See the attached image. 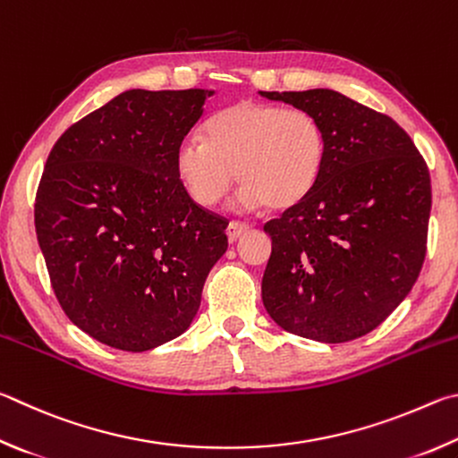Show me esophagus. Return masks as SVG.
I'll use <instances>...</instances> for the list:
<instances>
[{"mask_svg": "<svg viewBox=\"0 0 458 458\" xmlns=\"http://www.w3.org/2000/svg\"><path fill=\"white\" fill-rule=\"evenodd\" d=\"M247 231H250V225L239 223V221H231V223L227 225V237H229V242H231V243L237 242V239L242 237L243 233H247Z\"/></svg>", "mask_w": 458, "mask_h": 458, "instance_id": "1", "label": "esophagus"}]
</instances>
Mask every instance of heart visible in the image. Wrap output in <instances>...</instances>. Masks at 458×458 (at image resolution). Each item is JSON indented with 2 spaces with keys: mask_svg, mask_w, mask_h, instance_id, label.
Here are the masks:
<instances>
[{
  "mask_svg": "<svg viewBox=\"0 0 458 458\" xmlns=\"http://www.w3.org/2000/svg\"><path fill=\"white\" fill-rule=\"evenodd\" d=\"M326 155V131L316 114L242 100L208 120L205 140L184 139L176 147L174 168L200 207L219 203L235 176L239 207L285 211L316 189Z\"/></svg>",
  "mask_w": 458,
  "mask_h": 458,
  "instance_id": "b5f03b06",
  "label": "heart"
}]
</instances>
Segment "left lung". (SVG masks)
I'll return each mask as SVG.
<instances>
[{"label": "left lung", "mask_w": 458, "mask_h": 458, "mask_svg": "<svg viewBox=\"0 0 458 458\" xmlns=\"http://www.w3.org/2000/svg\"><path fill=\"white\" fill-rule=\"evenodd\" d=\"M316 114L327 155L316 189L263 231L269 318L324 344L378 327L412 290L427 253L430 176L403 128L330 88L259 92Z\"/></svg>", "instance_id": "obj_1"}]
</instances>
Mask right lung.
<instances>
[{
    "label": "right lung",
    "instance_id": "add662e5",
    "mask_svg": "<svg viewBox=\"0 0 458 458\" xmlns=\"http://www.w3.org/2000/svg\"><path fill=\"white\" fill-rule=\"evenodd\" d=\"M216 90H124L54 144L36 235L72 324L110 348L147 352L189 330L227 221L184 191L174 150Z\"/></svg>",
    "mask_w": 458,
    "mask_h": 458
}]
</instances>
